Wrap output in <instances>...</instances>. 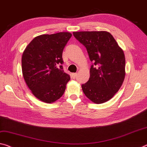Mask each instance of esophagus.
<instances>
[{"mask_svg": "<svg viewBox=\"0 0 147 147\" xmlns=\"http://www.w3.org/2000/svg\"><path fill=\"white\" fill-rule=\"evenodd\" d=\"M76 76H77V73H73L72 74V77H73V78H75Z\"/></svg>", "mask_w": 147, "mask_h": 147, "instance_id": "34e87169", "label": "esophagus"}]
</instances>
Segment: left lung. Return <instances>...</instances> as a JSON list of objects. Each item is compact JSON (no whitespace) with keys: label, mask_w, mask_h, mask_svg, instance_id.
I'll return each instance as SVG.
<instances>
[{"label":"left lung","mask_w":147,"mask_h":147,"mask_svg":"<svg viewBox=\"0 0 147 147\" xmlns=\"http://www.w3.org/2000/svg\"><path fill=\"white\" fill-rule=\"evenodd\" d=\"M87 49L91 61L89 80L82 85L84 94L96 104L113 98L124 82L125 59L124 51L107 31L73 32Z\"/></svg>","instance_id":"left-lung-1"}]
</instances>
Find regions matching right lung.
Instances as JSON below:
<instances>
[{"label": "right lung", "mask_w": 147, "mask_h": 147, "mask_svg": "<svg viewBox=\"0 0 147 147\" xmlns=\"http://www.w3.org/2000/svg\"><path fill=\"white\" fill-rule=\"evenodd\" d=\"M71 36L68 32L41 34L32 39L23 53V78L34 97L44 103L59 99L71 79L58 64L63 63V51Z\"/></svg>", "instance_id": "right-lung-1"}]
</instances>
